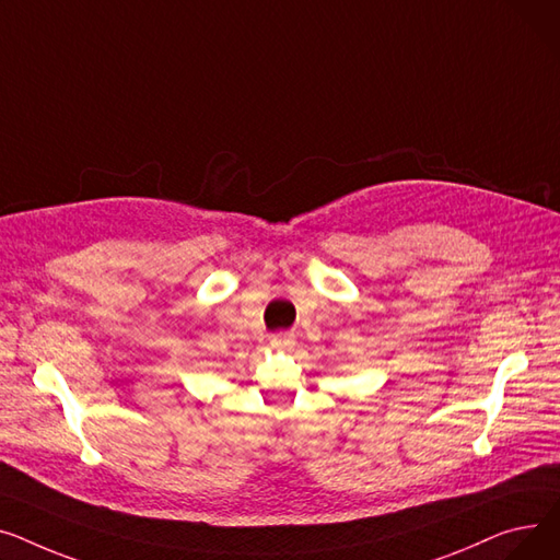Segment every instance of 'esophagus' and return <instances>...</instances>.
Segmentation results:
<instances>
[{
  "instance_id": "34e87169",
  "label": "esophagus",
  "mask_w": 560,
  "mask_h": 560,
  "mask_svg": "<svg viewBox=\"0 0 560 560\" xmlns=\"http://www.w3.org/2000/svg\"><path fill=\"white\" fill-rule=\"evenodd\" d=\"M271 348H276V350H287V348H293L295 346V337H293V332H278V335H273L271 337Z\"/></svg>"
}]
</instances>
